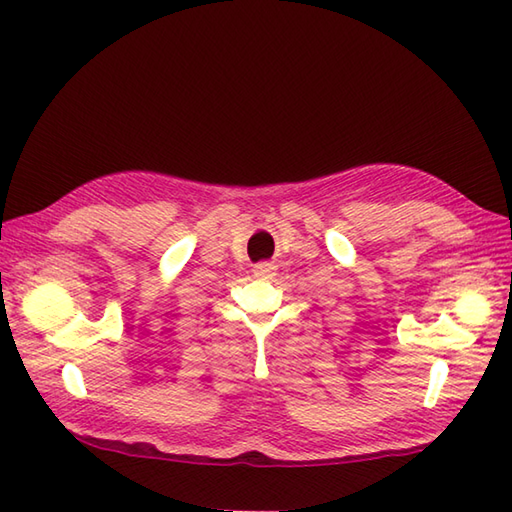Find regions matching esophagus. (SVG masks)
<instances>
[{
  "instance_id": "34e87169",
  "label": "esophagus",
  "mask_w": 512,
  "mask_h": 512,
  "mask_svg": "<svg viewBox=\"0 0 512 512\" xmlns=\"http://www.w3.org/2000/svg\"><path fill=\"white\" fill-rule=\"evenodd\" d=\"M253 272L259 279H272L277 275V266L272 264V261H259V264L253 268Z\"/></svg>"
}]
</instances>
